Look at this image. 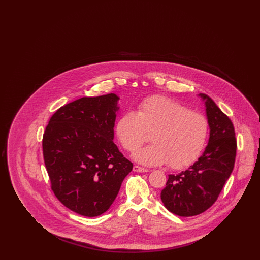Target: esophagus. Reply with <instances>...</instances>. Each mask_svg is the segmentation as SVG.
I'll use <instances>...</instances> for the list:
<instances>
[{"instance_id":"esophagus-1","label":"esophagus","mask_w":260,"mask_h":260,"mask_svg":"<svg viewBox=\"0 0 260 260\" xmlns=\"http://www.w3.org/2000/svg\"><path fill=\"white\" fill-rule=\"evenodd\" d=\"M134 172H136V173H147L149 171L147 169L141 168V167H139V166H135V167H134Z\"/></svg>"}]
</instances>
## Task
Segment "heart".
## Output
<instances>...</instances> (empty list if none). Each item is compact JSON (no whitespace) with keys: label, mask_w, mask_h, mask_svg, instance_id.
<instances>
[{"label":"heart","mask_w":260,"mask_h":260,"mask_svg":"<svg viewBox=\"0 0 260 260\" xmlns=\"http://www.w3.org/2000/svg\"><path fill=\"white\" fill-rule=\"evenodd\" d=\"M209 131L205 115L165 96L143 100L136 112H125L115 125L120 143L129 152L140 147L146 133L152 134L150 141L153 144L136 151V161L145 166L169 162L173 169H182L198 158L207 143Z\"/></svg>","instance_id":"obj_1"}]
</instances>
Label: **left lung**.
Returning <instances> with one entry per match:
<instances>
[{
  "label": "left lung",
  "mask_w": 260,
  "mask_h": 260,
  "mask_svg": "<svg viewBox=\"0 0 260 260\" xmlns=\"http://www.w3.org/2000/svg\"><path fill=\"white\" fill-rule=\"evenodd\" d=\"M205 103L210 138L205 151L186 171L169 174L161 200L166 209L179 216L197 215L210 208L231 175L235 162V131L231 120L215 102L199 93Z\"/></svg>",
  "instance_id": "left-lung-1"
}]
</instances>
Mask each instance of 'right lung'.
Wrapping results in <instances>:
<instances>
[{"label":"right lung","mask_w":260,"mask_h":260,"mask_svg":"<svg viewBox=\"0 0 260 260\" xmlns=\"http://www.w3.org/2000/svg\"><path fill=\"white\" fill-rule=\"evenodd\" d=\"M119 99L109 93L70 102L52 115L43 136L54 195L66 208L87 217L111 207L133 170V162L113 142Z\"/></svg>","instance_id":"1"}]
</instances>
